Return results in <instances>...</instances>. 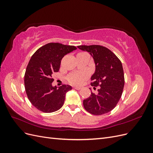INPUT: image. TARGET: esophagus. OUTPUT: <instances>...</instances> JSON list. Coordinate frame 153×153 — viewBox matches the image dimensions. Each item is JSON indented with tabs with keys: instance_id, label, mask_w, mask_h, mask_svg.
Returning <instances> with one entry per match:
<instances>
[{
	"instance_id": "esophagus-1",
	"label": "esophagus",
	"mask_w": 153,
	"mask_h": 153,
	"mask_svg": "<svg viewBox=\"0 0 153 153\" xmlns=\"http://www.w3.org/2000/svg\"><path fill=\"white\" fill-rule=\"evenodd\" d=\"M74 88H75V89H76V90H80V89H82V87H78V86L74 87Z\"/></svg>"
}]
</instances>
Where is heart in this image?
<instances>
[{"instance_id":"obj_1","label":"heart","mask_w":153,"mask_h":153,"mask_svg":"<svg viewBox=\"0 0 153 153\" xmlns=\"http://www.w3.org/2000/svg\"><path fill=\"white\" fill-rule=\"evenodd\" d=\"M89 76L87 72H75L73 73L68 76V82L73 85H80Z\"/></svg>"}]
</instances>
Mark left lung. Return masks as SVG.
I'll return each instance as SVG.
<instances>
[{
	"instance_id": "8db88e82",
	"label": "left lung",
	"mask_w": 153,
	"mask_h": 153,
	"mask_svg": "<svg viewBox=\"0 0 153 153\" xmlns=\"http://www.w3.org/2000/svg\"><path fill=\"white\" fill-rule=\"evenodd\" d=\"M77 47L89 52L93 58L96 69L91 76V84L100 86L98 94L91 92L89 98L83 101L84 108L93 115L108 113L115 107L122 96L124 85L122 63L112 51L103 46L80 45Z\"/></svg>"
}]
</instances>
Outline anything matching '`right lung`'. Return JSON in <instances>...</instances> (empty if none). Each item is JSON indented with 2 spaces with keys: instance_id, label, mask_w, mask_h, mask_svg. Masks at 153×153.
Returning <instances> with one entry per match:
<instances>
[{
  "instance_id": "1",
  "label": "right lung",
  "mask_w": 153,
  "mask_h": 153,
  "mask_svg": "<svg viewBox=\"0 0 153 153\" xmlns=\"http://www.w3.org/2000/svg\"><path fill=\"white\" fill-rule=\"evenodd\" d=\"M76 49L74 46L50 43L32 55L26 68L24 84L27 97L37 109L51 113L62 106L66 92L72 87L68 85L59 88L52 86V75L59 71L64 55Z\"/></svg>"
}]
</instances>
